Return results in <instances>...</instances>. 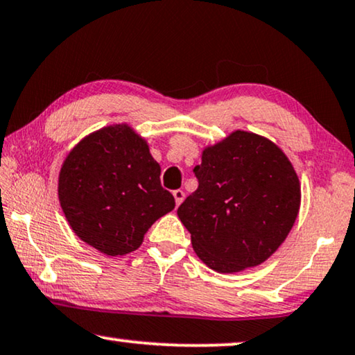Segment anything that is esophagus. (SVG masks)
I'll list each match as a JSON object with an SVG mask.
<instances>
[{"label": "esophagus", "mask_w": 355, "mask_h": 355, "mask_svg": "<svg viewBox=\"0 0 355 355\" xmlns=\"http://www.w3.org/2000/svg\"><path fill=\"white\" fill-rule=\"evenodd\" d=\"M172 194H173V198H175V204H177V206H180V204H182L183 199H184V193L182 191V189H175V191H173Z\"/></svg>", "instance_id": "esophagus-1"}]
</instances>
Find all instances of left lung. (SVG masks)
Listing matches in <instances>:
<instances>
[{
  "label": "left lung",
  "mask_w": 355,
  "mask_h": 355,
  "mask_svg": "<svg viewBox=\"0 0 355 355\" xmlns=\"http://www.w3.org/2000/svg\"><path fill=\"white\" fill-rule=\"evenodd\" d=\"M199 187L178 207L198 257L218 273L261 266L282 246L301 207L291 161L262 135L234 130L202 149Z\"/></svg>",
  "instance_id": "left-lung-1"
}]
</instances>
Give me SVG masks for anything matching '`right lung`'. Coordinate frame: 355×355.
<instances>
[{"label":"right lung","instance_id":"obj_1","mask_svg":"<svg viewBox=\"0 0 355 355\" xmlns=\"http://www.w3.org/2000/svg\"><path fill=\"white\" fill-rule=\"evenodd\" d=\"M161 166L128 123L83 137L64 159L58 198L72 232L104 256H125L141 246L175 199L161 187Z\"/></svg>","mask_w":355,"mask_h":355}]
</instances>
